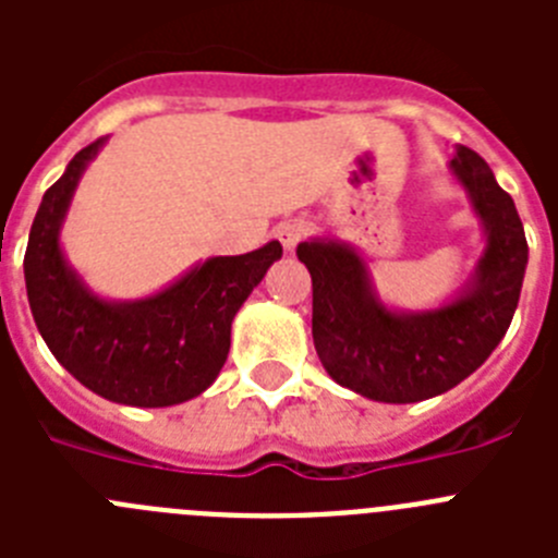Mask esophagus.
<instances>
[{
    "label": "esophagus",
    "mask_w": 558,
    "mask_h": 558,
    "mask_svg": "<svg viewBox=\"0 0 558 558\" xmlns=\"http://www.w3.org/2000/svg\"><path fill=\"white\" fill-rule=\"evenodd\" d=\"M310 231H313V226H310L307 220H288V223H282L276 229V236H279V243H282L284 248L293 251Z\"/></svg>",
    "instance_id": "obj_1"
}]
</instances>
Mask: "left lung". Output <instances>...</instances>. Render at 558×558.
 Returning a JSON list of instances; mask_svg holds the SVG:
<instances>
[{
  "mask_svg": "<svg viewBox=\"0 0 558 558\" xmlns=\"http://www.w3.org/2000/svg\"><path fill=\"white\" fill-rule=\"evenodd\" d=\"M486 226L475 284L433 313H391L374 299L366 265L340 243H302L313 276L315 352L335 383L377 402H422L456 388L495 352L514 318L529 265L517 206L489 165L456 145L450 161Z\"/></svg>",
  "mask_w": 558,
  "mask_h": 558,
  "instance_id": "obj_1",
  "label": "left lung"
}]
</instances>
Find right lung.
I'll use <instances>...</instances> for the list:
<instances>
[{
    "instance_id": "1",
    "label": "right lung",
    "mask_w": 558,
    "mask_h": 558,
    "mask_svg": "<svg viewBox=\"0 0 558 558\" xmlns=\"http://www.w3.org/2000/svg\"><path fill=\"white\" fill-rule=\"evenodd\" d=\"M100 145L83 147L44 192L24 254L29 310L49 352L88 391L133 408L179 405L215 383L229 357L236 310L282 245L274 240L251 254L211 256L142 302H102L66 268L58 245L77 179Z\"/></svg>"
}]
</instances>
